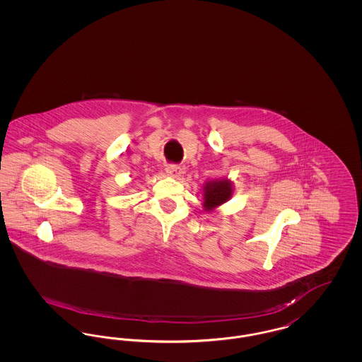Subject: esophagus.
<instances>
[{
    "label": "esophagus",
    "instance_id": "esophagus-1",
    "mask_svg": "<svg viewBox=\"0 0 362 362\" xmlns=\"http://www.w3.org/2000/svg\"><path fill=\"white\" fill-rule=\"evenodd\" d=\"M165 171H167V175H168V176H171V177H179L182 173H185L182 167H179V165H173H173H168Z\"/></svg>",
    "mask_w": 362,
    "mask_h": 362
}]
</instances>
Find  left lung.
<instances>
[{
    "instance_id": "1",
    "label": "left lung",
    "mask_w": 362,
    "mask_h": 362,
    "mask_svg": "<svg viewBox=\"0 0 362 362\" xmlns=\"http://www.w3.org/2000/svg\"><path fill=\"white\" fill-rule=\"evenodd\" d=\"M233 183L229 179H213L204 185V210L214 211L232 198Z\"/></svg>"
}]
</instances>
